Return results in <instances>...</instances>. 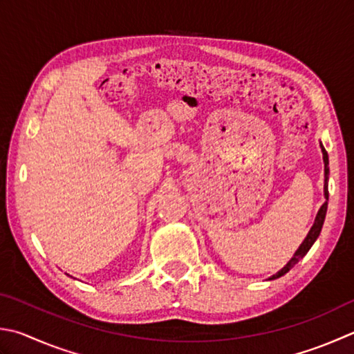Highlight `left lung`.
Wrapping results in <instances>:
<instances>
[{
    "mask_svg": "<svg viewBox=\"0 0 354 354\" xmlns=\"http://www.w3.org/2000/svg\"><path fill=\"white\" fill-rule=\"evenodd\" d=\"M322 152H324V162H325V177L328 176V154H326V151L324 149V146H322ZM325 182H326V178H325ZM325 198L328 200V185L325 183ZM326 206H328V202H325L322 206H321V209H319V212H317V217H316V222H315V225L311 226V230H310V232H308V236H306V239L304 240V243L299 246V250L296 251V254L291 257V260L288 263H286L283 268L279 271V272H276L274 276L272 277H270L271 281L272 279H277V277H281V276H283V274H286V272H288L292 266H295L299 260H301L306 252H308V250L311 248V245L316 242V239L319 237V234H321V230H322V225H324V220H325V214H326Z\"/></svg>",
    "mask_w": 354,
    "mask_h": 354,
    "instance_id": "left-lung-1",
    "label": "left lung"
}]
</instances>
